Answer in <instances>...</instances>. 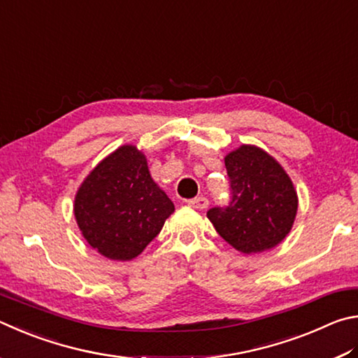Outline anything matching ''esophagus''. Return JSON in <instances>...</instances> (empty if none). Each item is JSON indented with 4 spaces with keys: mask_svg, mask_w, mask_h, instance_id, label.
I'll return each instance as SVG.
<instances>
[{
    "mask_svg": "<svg viewBox=\"0 0 358 358\" xmlns=\"http://www.w3.org/2000/svg\"><path fill=\"white\" fill-rule=\"evenodd\" d=\"M189 206H192L193 209H199V210H203V209H206L209 206V201H208V198H204V196H198V198H193V199H190L189 201Z\"/></svg>",
    "mask_w": 358,
    "mask_h": 358,
    "instance_id": "34e87169",
    "label": "esophagus"
}]
</instances>
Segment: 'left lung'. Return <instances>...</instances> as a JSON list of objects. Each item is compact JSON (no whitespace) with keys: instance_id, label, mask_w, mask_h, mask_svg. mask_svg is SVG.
I'll list each match as a JSON object with an SVG mask.
<instances>
[{"instance_id":"left-lung-1","label":"left lung","mask_w":358,"mask_h":358,"mask_svg":"<svg viewBox=\"0 0 358 358\" xmlns=\"http://www.w3.org/2000/svg\"><path fill=\"white\" fill-rule=\"evenodd\" d=\"M233 199L212 208L217 233L243 255L267 252L286 239L297 215L299 196L285 168L255 144H242L224 157Z\"/></svg>"}]
</instances>
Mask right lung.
<instances>
[{
	"mask_svg": "<svg viewBox=\"0 0 358 358\" xmlns=\"http://www.w3.org/2000/svg\"><path fill=\"white\" fill-rule=\"evenodd\" d=\"M173 212V201L150 176L146 155L134 144H124L99 162L73 201L86 242L113 261L136 258Z\"/></svg>",
	"mask_w": 358,
	"mask_h": 358,
	"instance_id": "1",
	"label": "right lung"
}]
</instances>
